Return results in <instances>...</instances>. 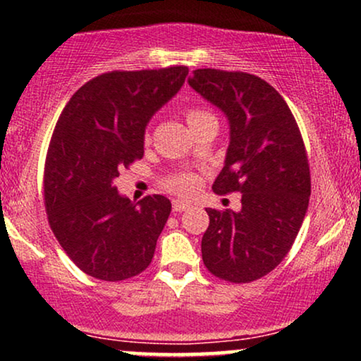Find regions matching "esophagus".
<instances>
[{
  "mask_svg": "<svg viewBox=\"0 0 361 361\" xmlns=\"http://www.w3.org/2000/svg\"><path fill=\"white\" fill-rule=\"evenodd\" d=\"M190 209V204L185 200H173V210L175 212H185V210Z\"/></svg>",
  "mask_w": 361,
  "mask_h": 361,
  "instance_id": "34e87169",
  "label": "esophagus"
}]
</instances>
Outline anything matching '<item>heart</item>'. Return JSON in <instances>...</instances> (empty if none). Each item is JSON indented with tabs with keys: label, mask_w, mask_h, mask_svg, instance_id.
I'll return each instance as SVG.
<instances>
[{
	"label": "heart",
	"mask_w": 361,
	"mask_h": 361,
	"mask_svg": "<svg viewBox=\"0 0 361 361\" xmlns=\"http://www.w3.org/2000/svg\"><path fill=\"white\" fill-rule=\"evenodd\" d=\"M186 115V122L193 123L195 120L205 117L207 114L205 110H200V109H188L185 111ZM198 185V178L197 175H193V173H176V175H171L169 178L164 180V186L169 190V192L173 193H178V195H190L192 192H195V188H197Z\"/></svg>",
	"instance_id": "1"
}]
</instances>
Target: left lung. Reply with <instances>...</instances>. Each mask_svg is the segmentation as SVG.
<instances>
[{
    "instance_id": "obj_1",
    "label": "left lung",
    "mask_w": 361,
    "mask_h": 361,
    "mask_svg": "<svg viewBox=\"0 0 361 361\" xmlns=\"http://www.w3.org/2000/svg\"><path fill=\"white\" fill-rule=\"evenodd\" d=\"M190 86L229 118L226 164L215 193H241V210L207 209L202 238L207 270L250 283L281 263L299 234L310 197L307 151L281 94L255 74L195 69Z\"/></svg>"
}]
</instances>
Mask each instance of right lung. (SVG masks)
<instances>
[{"label": "right lung", "instance_id": "obj_1", "mask_svg": "<svg viewBox=\"0 0 361 361\" xmlns=\"http://www.w3.org/2000/svg\"><path fill=\"white\" fill-rule=\"evenodd\" d=\"M186 74V66L103 73L59 115L45 156L44 204L61 247L93 279L122 281L151 264L171 202L147 195L134 204L114 180L142 159L149 118Z\"/></svg>", "mask_w": 361, "mask_h": 361}]
</instances>
